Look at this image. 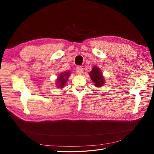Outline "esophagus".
I'll return each mask as SVG.
<instances>
[{"instance_id":"obj_1","label":"esophagus","mask_w":154,"mask_h":154,"mask_svg":"<svg viewBox=\"0 0 154 154\" xmlns=\"http://www.w3.org/2000/svg\"><path fill=\"white\" fill-rule=\"evenodd\" d=\"M76 72L79 75H80L83 73V68L82 66H78L76 69Z\"/></svg>"}]
</instances>
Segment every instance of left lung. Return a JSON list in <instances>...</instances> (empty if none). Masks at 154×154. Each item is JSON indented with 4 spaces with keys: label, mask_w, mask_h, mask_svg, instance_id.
Segmentation results:
<instances>
[{
    "label": "left lung",
    "mask_w": 154,
    "mask_h": 154,
    "mask_svg": "<svg viewBox=\"0 0 154 154\" xmlns=\"http://www.w3.org/2000/svg\"><path fill=\"white\" fill-rule=\"evenodd\" d=\"M90 76L92 79V80L95 83L96 87H100L104 84V78L102 76L101 72L99 68L96 67H94L90 72Z\"/></svg>",
    "instance_id": "1"
}]
</instances>
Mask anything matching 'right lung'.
<instances>
[{
  "mask_svg": "<svg viewBox=\"0 0 154 154\" xmlns=\"http://www.w3.org/2000/svg\"><path fill=\"white\" fill-rule=\"evenodd\" d=\"M70 74L69 72H65L63 73H61L59 75V78H58V87H63L67 82V80L68 79V77L69 76Z\"/></svg>",
  "mask_w": 154,
  "mask_h": 154,
  "instance_id": "add662e5",
  "label": "right lung"
}]
</instances>
